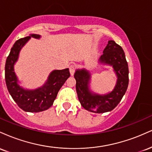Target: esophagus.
<instances>
[{
	"label": "esophagus",
	"mask_w": 152,
	"mask_h": 152,
	"mask_svg": "<svg viewBox=\"0 0 152 152\" xmlns=\"http://www.w3.org/2000/svg\"><path fill=\"white\" fill-rule=\"evenodd\" d=\"M75 70H76V66H75L74 65H71L70 66H69V71H70L71 76H74V74L75 73Z\"/></svg>",
	"instance_id": "esophagus-1"
}]
</instances>
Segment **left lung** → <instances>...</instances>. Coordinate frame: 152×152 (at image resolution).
<instances>
[{
    "mask_svg": "<svg viewBox=\"0 0 152 152\" xmlns=\"http://www.w3.org/2000/svg\"><path fill=\"white\" fill-rule=\"evenodd\" d=\"M99 61L111 66L116 73L117 81L112 91L104 95L91 92L89 89L91 74L84 69L76 70L74 78L81 106L87 111L101 114L112 111L121 102L129 85V67L124 50L111 40L108 42Z\"/></svg>",
    "mask_w": 152,
    "mask_h": 152,
    "instance_id": "obj_1",
    "label": "left lung"
}]
</instances>
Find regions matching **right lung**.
I'll use <instances>...</instances> for the list:
<instances>
[{"instance_id":"1","label":"right lung","mask_w":152,"mask_h":152,"mask_svg":"<svg viewBox=\"0 0 152 152\" xmlns=\"http://www.w3.org/2000/svg\"><path fill=\"white\" fill-rule=\"evenodd\" d=\"M31 37L40 38L41 36L31 34L30 36L20 38L11 48L5 66V79L8 92L20 109L28 112H40L53 105L59 90L70 76V72L69 69L54 70L43 86L34 90L24 89L19 86L14 71V64L18 60L20 49Z\"/></svg>"}]
</instances>
